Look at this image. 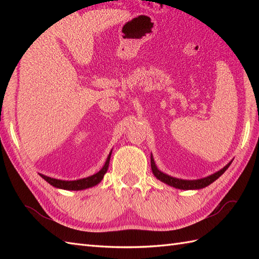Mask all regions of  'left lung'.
I'll use <instances>...</instances> for the list:
<instances>
[{
    "instance_id": "1",
    "label": "left lung",
    "mask_w": 259,
    "mask_h": 259,
    "mask_svg": "<svg viewBox=\"0 0 259 259\" xmlns=\"http://www.w3.org/2000/svg\"><path fill=\"white\" fill-rule=\"evenodd\" d=\"M150 161H151L152 174L155 175V177L157 179L162 181L163 184L175 187V188L181 189V190H198V189L205 188V187L212 184L214 180L221 177V176L228 169V167L230 166V163H232V161L228 162L223 169L218 170L217 172H214L210 176H207V177H205V178L195 179V180H187V179H179V178H176V177H171V176H169L167 174L160 171V170H159L158 167L156 166L155 159H153L152 155L150 156Z\"/></svg>"
}]
</instances>
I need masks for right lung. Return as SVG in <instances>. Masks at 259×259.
<instances>
[{"label": "right lung", "mask_w": 259, "mask_h": 259, "mask_svg": "<svg viewBox=\"0 0 259 259\" xmlns=\"http://www.w3.org/2000/svg\"><path fill=\"white\" fill-rule=\"evenodd\" d=\"M111 153H112V150L110 151L107 160L103 164V167L99 170L97 174L89 176V177H87V178L76 179V180H61V179L48 177V176L42 175V174H38V175H40L41 177L47 181V183H49L51 186L56 187V188H59V189L83 190V189L91 188V187L97 186L103 179V176L107 172V170L109 168V162H110V158H111Z\"/></svg>", "instance_id": "1"}]
</instances>
